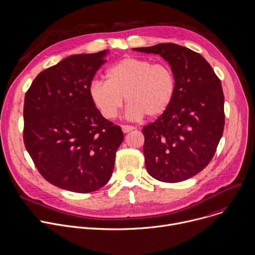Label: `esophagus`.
Returning a JSON list of instances; mask_svg holds the SVG:
<instances>
[{
  "label": "esophagus",
  "mask_w": 255,
  "mask_h": 255,
  "mask_svg": "<svg viewBox=\"0 0 255 255\" xmlns=\"http://www.w3.org/2000/svg\"><path fill=\"white\" fill-rule=\"evenodd\" d=\"M122 129L125 133H127V132H129L130 130H133L134 128L131 126H122Z\"/></svg>",
  "instance_id": "1"
}]
</instances>
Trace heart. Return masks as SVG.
<instances>
[{
    "instance_id": "1",
    "label": "heart",
    "mask_w": 255,
    "mask_h": 255,
    "mask_svg": "<svg viewBox=\"0 0 255 255\" xmlns=\"http://www.w3.org/2000/svg\"><path fill=\"white\" fill-rule=\"evenodd\" d=\"M88 92L93 106L107 120L118 117L125 95L128 119L136 121L145 115L156 118L172 103L175 78L166 64L127 57L109 68L107 80L92 81Z\"/></svg>"
}]
</instances>
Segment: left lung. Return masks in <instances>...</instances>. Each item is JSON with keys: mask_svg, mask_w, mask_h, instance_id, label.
I'll list each match as a JSON object with an SVG mask.
<instances>
[{"mask_svg": "<svg viewBox=\"0 0 255 255\" xmlns=\"http://www.w3.org/2000/svg\"><path fill=\"white\" fill-rule=\"evenodd\" d=\"M132 50L159 54L175 78L171 105L142 128L146 171L166 183L190 179L210 163L223 133L221 81L205 58L187 47L162 43Z\"/></svg>", "mask_w": 255, "mask_h": 255, "instance_id": "left-lung-1", "label": "left lung"}]
</instances>
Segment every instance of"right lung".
I'll return each mask as SVG.
<instances>
[{
    "label": "right lung",
    "mask_w": 255,
    "mask_h": 255,
    "mask_svg": "<svg viewBox=\"0 0 255 255\" xmlns=\"http://www.w3.org/2000/svg\"><path fill=\"white\" fill-rule=\"evenodd\" d=\"M108 53L64 58L40 72L25 95V146L43 178L67 191L103 188L124 140L121 127L101 116L88 92Z\"/></svg>",
    "instance_id": "1"
}]
</instances>
